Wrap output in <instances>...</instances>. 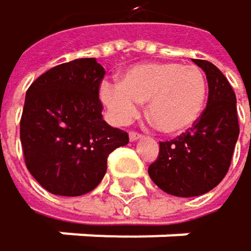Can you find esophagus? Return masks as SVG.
<instances>
[{
	"instance_id": "obj_1",
	"label": "esophagus",
	"mask_w": 251,
	"mask_h": 251,
	"mask_svg": "<svg viewBox=\"0 0 251 251\" xmlns=\"http://www.w3.org/2000/svg\"><path fill=\"white\" fill-rule=\"evenodd\" d=\"M128 137H130V141H131V142H134V141H139L142 136H141L139 133H136V131H130Z\"/></svg>"
}]
</instances>
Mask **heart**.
I'll use <instances>...</instances> for the list:
<instances>
[{"instance_id": "1", "label": "heart", "mask_w": 251, "mask_h": 251, "mask_svg": "<svg viewBox=\"0 0 251 251\" xmlns=\"http://www.w3.org/2000/svg\"><path fill=\"white\" fill-rule=\"evenodd\" d=\"M99 94L114 124H128L139 112V103L147 101V117L154 127L163 134L175 136L199 121L208 83L196 66L157 61L127 69L120 83L103 82Z\"/></svg>"}]
</instances>
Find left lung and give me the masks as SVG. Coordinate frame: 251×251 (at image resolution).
I'll return each instance as SVG.
<instances>
[{"mask_svg": "<svg viewBox=\"0 0 251 251\" xmlns=\"http://www.w3.org/2000/svg\"><path fill=\"white\" fill-rule=\"evenodd\" d=\"M208 80V103L199 121L169 142H160L148 174L168 195L193 198L208 193L229 171L240 134L236 97L226 76L209 61L193 59Z\"/></svg>", "mask_w": 251, "mask_h": 251, "instance_id": "1", "label": "left lung"}]
</instances>
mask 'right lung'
Returning <instances> with one entry per match:
<instances>
[{
	"label": "right lung",
	"mask_w": 251,
	"mask_h": 251,
	"mask_svg": "<svg viewBox=\"0 0 251 251\" xmlns=\"http://www.w3.org/2000/svg\"><path fill=\"white\" fill-rule=\"evenodd\" d=\"M104 69L96 58L59 64L26 91L21 142L29 174L58 196H82L100 184L107 155L128 144V134L101 115L99 86Z\"/></svg>",
	"instance_id": "right-lung-1"
}]
</instances>
